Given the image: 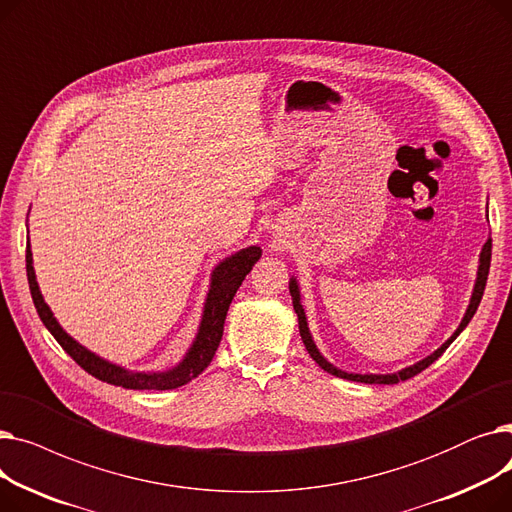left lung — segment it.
Instances as JSON below:
<instances>
[{
	"label": "left lung",
	"mask_w": 512,
	"mask_h": 512,
	"mask_svg": "<svg viewBox=\"0 0 512 512\" xmlns=\"http://www.w3.org/2000/svg\"><path fill=\"white\" fill-rule=\"evenodd\" d=\"M490 259H492V238L486 240V245L481 247V253H479V263H477V276H475V284H473V292H471V299H469V305H467V311L461 319L459 328H456L452 332V336L440 346L436 348V351L432 355L423 357L421 361L409 365V367H402L394 373H353V371H344L340 367H336L334 363H330L324 355L319 353V348L311 336V330H309V324H307V315H305V309H303V303H301V286H299V280L297 276H290V282H288V288H290V297H292V307H294V313H297V319H299V332H301V338L305 342V348L309 351L311 359L332 375H336V378H344V380H351V382H363V384H398V382H405L409 378H413V375H417L419 371H423L425 367L432 365L438 357H442V353L446 351V348L456 340V336H459L467 326L471 317L475 315L479 303H481V297H483V290H486V282H488V274H490Z\"/></svg>",
	"instance_id": "1"
}]
</instances>
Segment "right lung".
<instances>
[{
	"instance_id": "obj_1",
	"label": "right lung",
	"mask_w": 512,
	"mask_h": 512,
	"mask_svg": "<svg viewBox=\"0 0 512 512\" xmlns=\"http://www.w3.org/2000/svg\"><path fill=\"white\" fill-rule=\"evenodd\" d=\"M261 249L257 245L240 249L228 257H224L220 263H215L209 276V290L205 294L203 313L197 334L188 346L184 357L166 371H134L126 369L118 363L107 361L99 357L97 353L89 351L87 346L74 340L53 315L51 307L45 303L35 267H33V251L31 240L26 245V276H29V288L33 294L35 309L43 321V326L51 332V336L60 342L64 351L83 367L87 373L95 375L97 380L107 382L112 386H122L128 390H174L178 386H184L211 363L215 351H218L222 334H224V321L226 313L230 309V303L234 299L236 290L240 288L242 280L253 270V265L259 261Z\"/></svg>"
}]
</instances>
